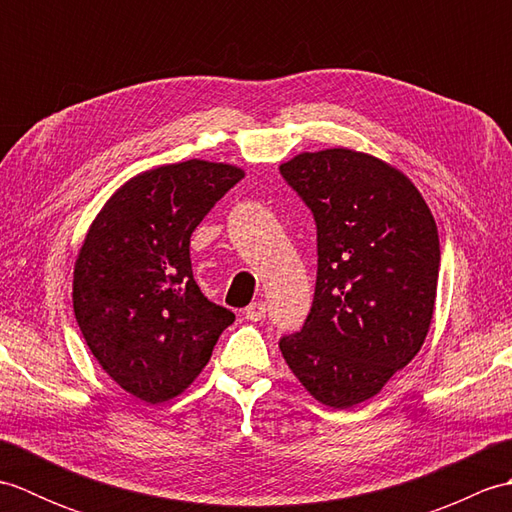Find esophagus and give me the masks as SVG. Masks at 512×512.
<instances>
[{
    "mask_svg": "<svg viewBox=\"0 0 512 512\" xmlns=\"http://www.w3.org/2000/svg\"><path fill=\"white\" fill-rule=\"evenodd\" d=\"M248 321H262L266 314V303L264 301H253L250 306L244 310Z\"/></svg>",
    "mask_w": 512,
    "mask_h": 512,
    "instance_id": "1",
    "label": "esophagus"
}]
</instances>
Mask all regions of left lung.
Returning a JSON list of instances; mask_svg holds the SVG:
<instances>
[{
	"mask_svg": "<svg viewBox=\"0 0 512 512\" xmlns=\"http://www.w3.org/2000/svg\"><path fill=\"white\" fill-rule=\"evenodd\" d=\"M317 224V286L303 328L279 339L301 385L347 409L376 396L427 339L440 242L427 202L387 162L352 149L279 167Z\"/></svg>",
	"mask_w": 512,
	"mask_h": 512,
	"instance_id": "obj_1",
	"label": "left lung"
}]
</instances>
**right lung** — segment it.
<instances>
[{
	"mask_svg": "<svg viewBox=\"0 0 512 512\" xmlns=\"http://www.w3.org/2000/svg\"><path fill=\"white\" fill-rule=\"evenodd\" d=\"M242 178V169L206 160L145 171L85 235L74 266L76 323L105 372L151 405L187 389L235 321L195 284L189 244Z\"/></svg>",
	"mask_w": 512,
	"mask_h": 512,
	"instance_id": "right-lung-1",
	"label": "right lung"
}]
</instances>
